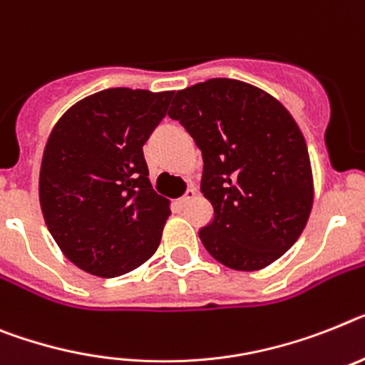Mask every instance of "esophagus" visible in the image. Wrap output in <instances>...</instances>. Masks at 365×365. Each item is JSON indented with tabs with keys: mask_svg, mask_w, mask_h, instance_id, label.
Returning <instances> with one entry per match:
<instances>
[{
	"mask_svg": "<svg viewBox=\"0 0 365 365\" xmlns=\"http://www.w3.org/2000/svg\"><path fill=\"white\" fill-rule=\"evenodd\" d=\"M195 197H197L195 189H187V192H185V195H183V197L176 202V207H178V210H183V207L187 206L189 202H191Z\"/></svg>",
	"mask_w": 365,
	"mask_h": 365,
	"instance_id": "obj_1",
	"label": "esophagus"
}]
</instances>
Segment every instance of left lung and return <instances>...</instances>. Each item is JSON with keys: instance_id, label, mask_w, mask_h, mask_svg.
<instances>
[{"instance_id": "left-lung-1", "label": "left lung", "mask_w": 365, "mask_h": 365, "mask_svg": "<svg viewBox=\"0 0 365 365\" xmlns=\"http://www.w3.org/2000/svg\"><path fill=\"white\" fill-rule=\"evenodd\" d=\"M168 116L200 148V191L213 219L202 243L222 265L258 271L302 234L312 204L310 155L278 100L237 79L215 78L178 91Z\"/></svg>"}]
</instances>
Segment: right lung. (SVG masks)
<instances>
[{"label":"right lung","mask_w":365,"mask_h":365,"mask_svg":"<svg viewBox=\"0 0 365 365\" xmlns=\"http://www.w3.org/2000/svg\"><path fill=\"white\" fill-rule=\"evenodd\" d=\"M170 98L106 88L70 107L46 143L38 182L46 226L91 274L120 277L158 250L170 210L152 189L143 146Z\"/></svg>","instance_id":"right-lung-1"}]
</instances>
